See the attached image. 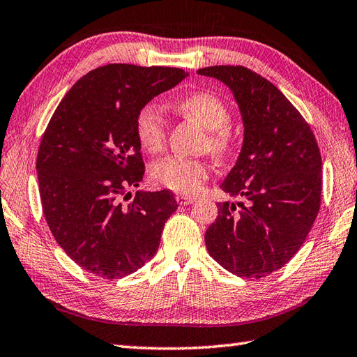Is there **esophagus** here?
Segmentation results:
<instances>
[{"label":"esophagus","mask_w":357,"mask_h":357,"mask_svg":"<svg viewBox=\"0 0 357 357\" xmlns=\"http://www.w3.org/2000/svg\"><path fill=\"white\" fill-rule=\"evenodd\" d=\"M195 201L193 197H188V195H176V202L181 206H188Z\"/></svg>","instance_id":"34e87169"}]
</instances>
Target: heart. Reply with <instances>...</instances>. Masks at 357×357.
Here are the masks:
<instances>
[{
    "mask_svg": "<svg viewBox=\"0 0 357 357\" xmlns=\"http://www.w3.org/2000/svg\"><path fill=\"white\" fill-rule=\"evenodd\" d=\"M181 116L192 119L207 131L206 146L213 155L225 156L232 149L234 137L229 128L230 113L226 103L211 93H192L174 103ZM139 142L146 151L159 153L165 146L167 125L155 105H145L136 117ZM155 183L169 190L193 195L201 190L208 178V165L201 159L167 156L151 169Z\"/></svg>",
    "mask_w": 357,
    "mask_h": 357,
    "instance_id": "1",
    "label": "heart"
}]
</instances>
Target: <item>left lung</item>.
Here are the masks:
<instances>
[{
  "instance_id": "obj_1",
  "label": "left lung",
  "mask_w": 357,
  "mask_h": 357,
  "mask_svg": "<svg viewBox=\"0 0 357 357\" xmlns=\"http://www.w3.org/2000/svg\"><path fill=\"white\" fill-rule=\"evenodd\" d=\"M238 103L244 137L221 188L238 202H218L206 230L215 261L232 274L261 278L284 266L310 234L320 208L322 158L312 130L283 93L244 66H208Z\"/></svg>"
}]
</instances>
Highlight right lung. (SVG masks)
<instances>
[{
    "mask_svg": "<svg viewBox=\"0 0 357 357\" xmlns=\"http://www.w3.org/2000/svg\"><path fill=\"white\" fill-rule=\"evenodd\" d=\"M184 69L100 66L83 75L55 109L41 137V206L60 248L91 274L122 278L158 252L178 204L170 190L142 192L145 165L137 113L185 79Z\"/></svg>",
    "mask_w": 357,
    "mask_h": 357,
    "instance_id": "1",
    "label": "right lung"
}]
</instances>
